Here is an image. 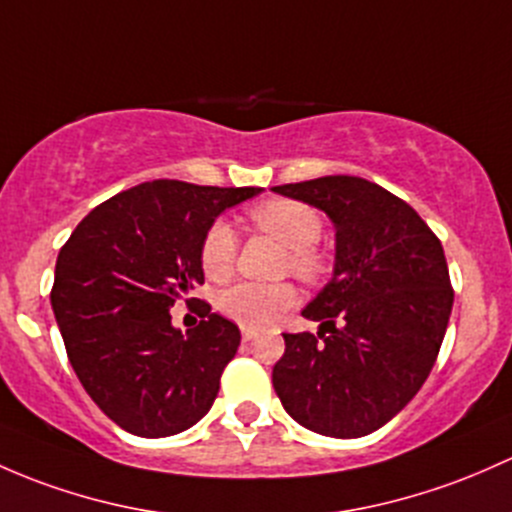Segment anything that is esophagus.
I'll return each mask as SVG.
<instances>
[{
  "label": "esophagus",
  "instance_id": "34e87169",
  "mask_svg": "<svg viewBox=\"0 0 512 512\" xmlns=\"http://www.w3.org/2000/svg\"><path fill=\"white\" fill-rule=\"evenodd\" d=\"M252 338H255V331H252V328H242V341L250 343Z\"/></svg>",
  "mask_w": 512,
  "mask_h": 512
}]
</instances>
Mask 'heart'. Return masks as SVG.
Instances as JSON below:
<instances>
[{"instance_id": "obj_1", "label": "heart", "mask_w": 512, "mask_h": 512, "mask_svg": "<svg viewBox=\"0 0 512 512\" xmlns=\"http://www.w3.org/2000/svg\"><path fill=\"white\" fill-rule=\"evenodd\" d=\"M252 223L257 230L272 235L274 240L287 247V267L304 279L319 277L324 270V257L316 252L314 242L319 240L321 215L311 206L299 201H277L260 203L250 211ZM238 257V238L235 230L225 220H215L206 230L201 242V267L208 279L223 282L235 270ZM292 284H257L240 282L223 289L218 297V309L228 319L238 321L247 328H265L279 319L282 311L294 304Z\"/></svg>"}]
</instances>
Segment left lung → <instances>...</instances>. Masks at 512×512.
I'll return each mask as SVG.
<instances>
[{"label": "left lung", "instance_id": "obj_1", "mask_svg": "<svg viewBox=\"0 0 512 512\" xmlns=\"http://www.w3.org/2000/svg\"><path fill=\"white\" fill-rule=\"evenodd\" d=\"M272 191L319 208L336 228L331 282L301 311L321 321L319 333H284L274 392L311 432L365 437L432 373L454 304L444 247L412 206L358 176Z\"/></svg>", "mask_w": 512, "mask_h": 512}]
</instances>
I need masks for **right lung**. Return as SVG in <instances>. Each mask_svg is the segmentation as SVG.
Wrapping results in <instances>:
<instances>
[{"label":"right lung","instance_id":"add662e5","mask_svg":"<svg viewBox=\"0 0 512 512\" xmlns=\"http://www.w3.org/2000/svg\"><path fill=\"white\" fill-rule=\"evenodd\" d=\"M260 191L147 181L93 208L58 252L51 306L68 360L125 432L171 437L211 410L238 326L203 304L201 324L181 333L169 309L203 284L215 218Z\"/></svg>","mask_w":512,"mask_h":512}]
</instances>
